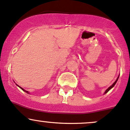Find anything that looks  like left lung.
<instances>
[{
  "label": "left lung",
  "mask_w": 130,
  "mask_h": 130,
  "mask_svg": "<svg viewBox=\"0 0 130 130\" xmlns=\"http://www.w3.org/2000/svg\"><path fill=\"white\" fill-rule=\"evenodd\" d=\"M119 76H120V75H119ZM119 76H118V77L117 79H116V81H115V82H114V83H113V84H112V85H111V86H110V87H108V88H107V89H106V91H105V92H104V94H106V93H107V92H108V91H109V90H111V89H112V87H114V86H115V84H116V82H117L118 80V78H119Z\"/></svg>",
  "instance_id": "1"
}]
</instances>
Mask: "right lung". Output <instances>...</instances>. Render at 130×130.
<instances>
[{
  "mask_svg": "<svg viewBox=\"0 0 130 130\" xmlns=\"http://www.w3.org/2000/svg\"><path fill=\"white\" fill-rule=\"evenodd\" d=\"M16 86H18V87H19V88H21V89H22V90H23V91L26 92V93H27V94H29V92H28V91H27V90H24V89H23V88H22V87H20V86H18V85H17V84H16Z\"/></svg>",
  "mask_w": 130,
  "mask_h": 130,
  "instance_id": "add662e5",
  "label": "right lung"
}]
</instances>
